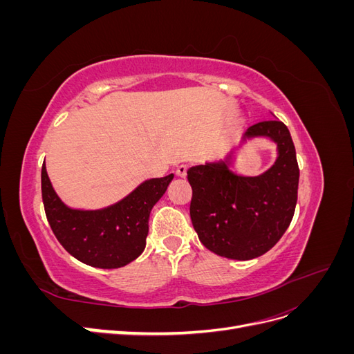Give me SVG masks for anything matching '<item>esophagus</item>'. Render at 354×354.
I'll list each match as a JSON object with an SVG mask.
<instances>
[{
  "label": "esophagus",
  "mask_w": 354,
  "mask_h": 354,
  "mask_svg": "<svg viewBox=\"0 0 354 354\" xmlns=\"http://www.w3.org/2000/svg\"><path fill=\"white\" fill-rule=\"evenodd\" d=\"M186 174H187V167H186V165H180V167H177V169H176V176H177V177H180V178H185V177H186Z\"/></svg>",
  "instance_id": "esophagus-1"
}]
</instances>
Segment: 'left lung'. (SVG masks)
<instances>
[{"label":"left lung","instance_id":"obj_1","mask_svg":"<svg viewBox=\"0 0 354 354\" xmlns=\"http://www.w3.org/2000/svg\"><path fill=\"white\" fill-rule=\"evenodd\" d=\"M270 137L274 165L259 177H242L226 162L192 167L190 218L205 248L232 260H251L277 243L297 205L299 168L288 127L277 120L251 125L245 137Z\"/></svg>","mask_w":354,"mask_h":354}]
</instances>
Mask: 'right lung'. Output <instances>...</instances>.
<instances>
[{
	"label": "right lung",
	"instance_id": "1",
	"mask_svg": "<svg viewBox=\"0 0 354 354\" xmlns=\"http://www.w3.org/2000/svg\"><path fill=\"white\" fill-rule=\"evenodd\" d=\"M173 178L169 174L147 180L112 207L80 211L68 208L59 199L42 165V202L53 233L72 257L99 269H118L143 252L149 216Z\"/></svg>",
	"mask_w": 354,
	"mask_h": 354
}]
</instances>
